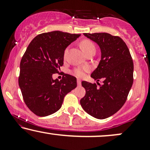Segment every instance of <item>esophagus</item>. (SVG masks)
I'll return each instance as SVG.
<instances>
[{
    "label": "esophagus",
    "instance_id": "1",
    "mask_svg": "<svg viewBox=\"0 0 150 150\" xmlns=\"http://www.w3.org/2000/svg\"><path fill=\"white\" fill-rule=\"evenodd\" d=\"M77 85H81V80H80V79H77Z\"/></svg>",
    "mask_w": 150,
    "mask_h": 150
}]
</instances>
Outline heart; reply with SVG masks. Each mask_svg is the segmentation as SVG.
I'll return each mask as SVG.
<instances>
[{
    "label": "heart",
    "instance_id": "obj_1",
    "mask_svg": "<svg viewBox=\"0 0 150 150\" xmlns=\"http://www.w3.org/2000/svg\"><path fill=\"white\" fill-rule=\"evenodd\" d=\"M80 46L81 48H82V51L85 52V54L88 53L89 51H92V50H96L95 46H94V43H93L92 41L88 40V39H84V40H82L80 43ZM68 49H65L64 52L65 57L67 55V53H68ZM88 70H89V68H87V67H80V68H75V69L73 71V73L75 76L78 77H84V75H85V73L86 72H87Z\"/></svg>",
    "mask_w": 150,
    "mask_h": 150
}]
</instances>
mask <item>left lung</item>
<instances>
[{"mask_svg": "<svg viewBox=\"0 0 150 150\" xmlns=\"http://www.w3.org/2000/svg\"><path fill=\"white\" fill-rule=\"evenodd\" d=\"M101 49V60L91 77L95 83L82 81L85 97L80 99L82 108L94 118L104 119L116 113L123 106L133 83V61L123 39L108 33H84ZM99 83V82H97Z\"/></svg>", "mask_w": 150, "mask_h": 150, "instance_id": "left-lung-1", "label": "left lung"}]
</instances>
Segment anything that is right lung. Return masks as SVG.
Returning a JSON list of instances; mask_svg holds the SVG:
<instances>
[{"label":"right lung","instance_id":"obj_1","mask_svg":"<svg viewBox=\"0 0 150 150\" xmlns=\"http://www.w3.org/2000/svg\"><path fill=\"white\" fill-rule=\"evenodd\" d=\"M80 34L53 31L32 39L20 61L18 82L24 101L34 114L46 116L56 112L65 96L77 87L76 77L64 74L53 80L63 65L65 50Z\"/></svg>","mask_w":150,"mask_h":150}]
</instances>
